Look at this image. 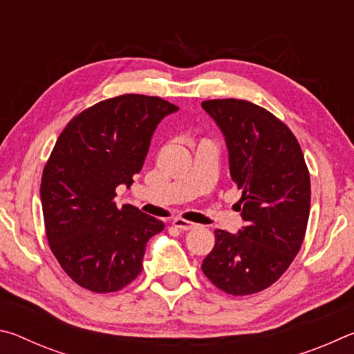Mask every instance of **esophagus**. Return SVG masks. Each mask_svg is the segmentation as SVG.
Returning <instances> with one entry per match:
<instances>
[{"label":"esophagus","instance_id":"34e87169","mask_svg":"<svg viewBox=\"0 0 354 354\" xmlns=\"http://www.w3.org/2000/svg\"><path fill=\"white\" fill-rule=\"evenodd\" d=\"M171 223H173V226L179 227V230H183V231L194 230V227L198 226L196 223H194V221H189V220H184V218H175L171 221Z\"/></svg>","mask_w":354,"mask_h":354}]
</instances>
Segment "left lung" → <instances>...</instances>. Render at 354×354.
<instances>
[{
	"mask_svg": "<svg viewBox=\"0 0 354 354\" xmlns=\"http://www.w3.org/2000/svg\"><path fill=\"white\" fill-rule=\"evenodd\" d=\"M230 151V173L242 192L237 234L215 230L201 270L230 295L257 293L283 277L301 248L310 211V178L287 124L247 100L201 103Z\"/></svg>",
	"mask_w": 354,
	"mask_h": 354,
	"instance_id": "8db88e82",
	"label": "left lung"
}]
</instances>
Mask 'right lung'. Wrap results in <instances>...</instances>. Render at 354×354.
<instances>
[{
  "label": "right lung",
  "mask_w": 354,
  "mask_h": 354,
  "mask_svg": "<svg viewBox=\"0 0 354 354\" xmlns=\"http://www.w3.org/2000/svg\"><path fill=\"white\" fill-rule=\"evenodd\" d=\"M178 106L127 93L87 107L68 122L41 173L40 198L53 254L77 286L117 292L139 277L160 220L123 205L115 189L142 170L160 120Z\"/></svg>",
  "instance_id": "right-lung-1"
}]
</instances>
